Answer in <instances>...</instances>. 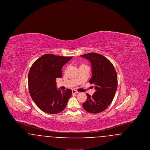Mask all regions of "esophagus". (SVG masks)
Masks as SVG:
<instances>
[{
  "label": "esophagus",
  "mask_w": 150,
  "mask_h": 150,
  "mask_svg": "<svg viewBox=\"0 0 150 150\" xmlns=\"http://www.w3.org/2000/svg\"><path fill=\"white\" fill-rule=\"evenodd\" d=\"M72 92L73 94H76V93H78V92L77 91L75 90V89H72Z\"/></svg>",
  "instance_id": "34e87169"
}]
</instances>
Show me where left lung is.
I'll return each mask as SVG.
<instances>
[{
  "label": "left lung",
  "mask_w": 150,
  "mask_h": 150,
  "mask_svg": "<svg viewBox=\"0 0 150 150\" xmlns=\"http://www.w3.org/2000/svg\"><path fill=\"white\" fill-rule=\"evenodd\" d=\"M88 59L92 67V77L89 83L94 85L96 92L83 103L86 111L97 114L105 110L114 99L117 87V76L112 63L103 56L97 53L81 55Z\"/></svg>",
  "instance_id": "left-lung-1"
}]
</instances>
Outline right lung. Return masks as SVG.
<instances>
[{
    "instance_id": "1",
    "label": "right lung",
    "mask_w": 150,
    "mask_h": 150,
    "mask_svg": "<svg viewBox=\"0 0 150 150\" xmlns=\"http://www.w3.org/2000/svg\"><path fill=\"white\" fill-rule=\"evenodd\" d=\"M72 57L46 54L32 64L28 75L29 93L37 106L44 112L56 114L62 111L72 91L57 89L56 78L62 76L61 69Z\"/></svg>"
}]
</instances>
